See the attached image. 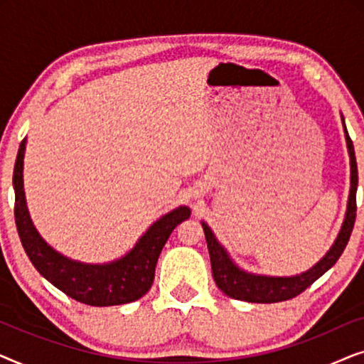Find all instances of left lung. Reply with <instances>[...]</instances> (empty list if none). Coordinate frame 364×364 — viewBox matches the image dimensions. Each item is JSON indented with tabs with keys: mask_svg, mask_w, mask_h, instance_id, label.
<instances>
[{
	"mask_svg": "<svg viewBox=\"0 0 364 364\" xmlns=\"http://www.w3.org/2000/svg\"><path fill=\"white\" fill-rule=\"evenodd\" d=\"M345 136L348 144V152L351 159V191L350 198H348V210L345 222H343L341 232L338 235L335 245L330 248V252L316 263L311 270H308L301 275L296 277H262V275H250V273L242 272L240 268L233 265V262L228 258L227 252L220 247V243L215 240L210 228L205 223H202L203 233H205V240L210 253L212 263V275L215 280L217 287L225 293L227 296L235 298V300L250 301V303H277L291 300L306 290L311 283H315L323 273L330 270V268L338 262L341 257L343 250L350 240L353 227L356 220V187H358V167L355 157V147L350 139V134L346 131L345 121Z\"/></svg>",
	"mask_w": 364,
	"mask_h": 364,
	"instance_id": "obj_1",
	"label": "left lung"
}]
</instances>
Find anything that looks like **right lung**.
I'll return each mask as SVG.
<instances>
[{"label": "right lung", "instance_id": "add662e5", "mask_svg": "<svg viewBox=\"0 0 364 364\" xmlns=\"http://www.w3.org/2000/svg\"><path fill=\"white\" fill-rule=\"evenodd\" d=\"M26 139L19 144L13 172L14 220L23 248L34 268L68 296L91 306H114L136 301L151 290L156 265L167 238L178 223L191 217L187 207H178L154 223L137 245L121 260L107 265H86L54 252L39 237L29 218L23 191V157Z\"/></svg>", "mask_w": 364, "mask_h": 364}]
</instances>
